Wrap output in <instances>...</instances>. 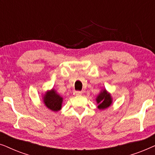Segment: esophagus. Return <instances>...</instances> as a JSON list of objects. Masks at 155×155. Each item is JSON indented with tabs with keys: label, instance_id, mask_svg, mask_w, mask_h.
<instances>
[{
	"label": "esophagus",
	"instance_id": "esophagus-1",
	"mask_svg": "<svg viewBox=\"0 0 155 155\" xmlns=\"http://www.w3.org/2000/svg\"><path fill=\"white\" fill-rule=\"evenodd\" d=\"M74 94H75L76 96H80V95L82 94V92H80V91H75V92H74Z\"/></svg>",
	"mask_w": 155,
	"mask_h": 155
}]
</instances>
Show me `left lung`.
I'll return each mask as SVG.
<instances>
[{
    "label": "left lung",
    "instance_id": "left-lung-1",
    "mask_svg": "<svg viewBox=\"0 0 155 155\" xmlns=\"http://www.w3.org/2000/svg\"><path fill=\"white\" fill-rule=\"evenodd\" d=\"M96 101L97 104V108L100 110H104L109 108L113 102L111 94L106 90L102 89L99 94L96 97Z\"/></svg>",
    "mask_w": 155,
    "mask_h": 155
}]
</instances>
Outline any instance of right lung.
Masks as SVG:
<instances>
[{
	"label": "right lung",
	"instance_id": "1",
	"mask_svg": "<svg viewBox=\"0 0 155 155\" xmlns=\"http://www.w3.org/2000/svg\"><path fill=\"white\" fill-rule=\"evenodd\" d=\"M42 101L48 109L56 112L60 111L62 108L63 98L52 88L42 94Z\"/></svg>",
	"mask_w": 155,
	"mask_h": 155
}]
</instances>
